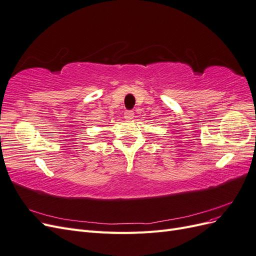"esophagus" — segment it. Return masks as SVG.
Segmentation results:
<instances>
[{
    "label": "esophagus",
    "instance_id": "34e87169",
    "mask_svg": "<svg viewBox=\"0 0 256 256\" xmlns=\"http://www.w3.org/2000/svg\"><path fill=\"white\" fill-rule=\"evenodd\" d=\"M124 116H125L126 120H132L134 118V112L132 110H127L125 112V114H124Z\"/></svg>",
    "mask_w": 256,
    "mask_h": 256
}]
</instances>
